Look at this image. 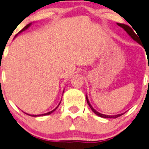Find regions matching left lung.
Returning a JSON list of instances; mask_svg holds the SVG:
<instances>
[{
	"mask_svg": "<svg viewBox=\"0 0 149 149\" xmlns=\"http://www.w3.org/2000/svg\"><path fill=\"white\" fill-rule=\"evenodd\" d=\"M117 24H118L119 26H120V27L123 28V29H124L125 31L126 32H127V34H128V35L130 36V37H131V38L133 39V40H134V41H136V42L139 43V44L141 45V42H140V40H139V37H138V36H139V35L137 36V34H136V33H135L134 31H133V28L132 29L131 27H130V26H129L128 25L124 24L117 23ZM86 98L87 103H88V106L90 107V108H91V110H92L93 112H94V113L96 114V115H98L99 117H101V118H118V117L121 116V115H123V114H124V113H121V114H118V115H104V114H102V113H100V112H97V111L95 109H94V108H93V107L91 106V104H90L89 101H88V96H87L86 94Z\"/></svg>",
	"mask_w": 149,
	"mask_h": 149,
	"instance_id": "1",
	"label": "left lung"
}]
</instances>
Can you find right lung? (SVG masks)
<instances>
[{"label":"right lung","instance_id":"obj_1","mask_svg":"<svg viewBox=\"0 0 149 149\" xmlns=\"http://www.w3.org/2000/svg\"><path fill=\"white\" fill-rule=\"evenodd\" d=\"M31 23H30V24H29L26 25V26H24V27L23 29H22L21 30V31H19V33H18V34H16V36H15V37H14V38H16V37H17V36H18V34H20V33H22V31H25V30H26V29H28L29 27V26H31ZM63 92H64V91H63ZM61 101L60 102L59 104H58V106H57L56 107H55V109H53V110L50 111V112H47V113H45V114H41V115H30V114L26 113V112H24V113H25V114H26V115H29V116H31V117H39V116H45V115H50L51 113H52V112H53L54 111H55V110H56V109H57V108L58 107V106H59V105H60V104H61Z\"/></svg>","mask_w":149,"mask_h":149}]
</instances>
